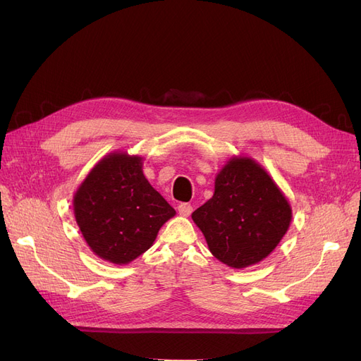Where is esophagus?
<instances>
[{"label":"esophagus","instance_id":"obj_1","mask_svg":"<svg viewBox=\"0 0 361 361\" xmlns=\"http://www.w3.org/2000/svg\"><path fill=\"white\" fill-rule=\"evenodd\" d=\"M178 211H179V215L182 216H190L192 212V206L190 203H180L178 206Z\"/></svg>","mask_w":361,"mask_h":361}]
</instances>
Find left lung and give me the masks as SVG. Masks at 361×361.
<instances>
[{
    "instance_id": "obj_1",
    "label": "left lung",
    "mask_w": 361,
    "mask_h": 361,
    "mask_svg": "<svg viewBox=\"0 0 361 361\" xmlns=\"http://www.w3.org/2000/svg\"><path fill=\"white\" fill-rule=\"evenodd\" d=\"M191 216L211 253L243 269L274 251L290 226L292 207L259 162L232 157L216 174L212 197Z\"/></svg>"
}]
</instances>
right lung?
I'll return each mask as SVG.
<instances>
[{"label": "right lung", "instance_id": "add662e5", "mask_svg": "<svg viewBox=\"0 0 361 361\" xmlns=\"http://www.w3.org/2000/svg\"><path fill=\"white\" fill-rule=\"evenodd\" d=\"M73 214L97 257L126 265L152 247L176 211L146 179L143 158L113 152L75 191Z\"/></svg>", "mask_w": 361, "mask_h": 361}]
</instances>
